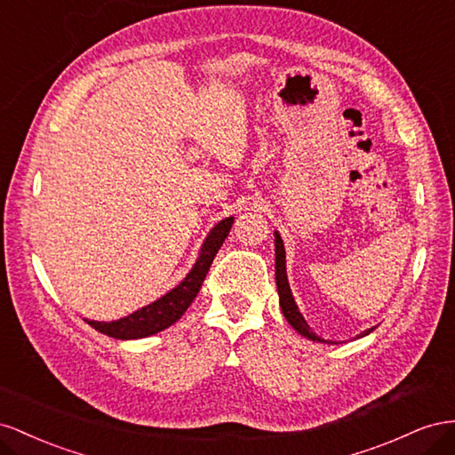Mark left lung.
Masks as SVG:
<instances>
[{
	"label": "left lung",
	"instance_id": "1",
	"mask_svg": "<svg viewBox=\"0 0 455 455\" xmlns=\"http://www.w3.org/2000/svg\"><path fill=\"white\" fill-rule=\"evenodd\" d=\"M275 248H276V285H278V295H280V308L282 313L285 316V320L290 322V326L299 331L303 337H307V339L310 341H320V343H331V341H323L320 339V337L310 330V326L307 323V320L303 318V315L299 313V308H297V303L293 299L291 295V290H290V282H288V272H285V250H283V242L280 238L278 232H275ZM375 328H370L366 330L362 335H368L371 333Z\"/></svg>",
	"mask_w": 455,
	"mask_h": 455
}]
</instances>
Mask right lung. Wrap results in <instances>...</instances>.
I'll use <instances>...</instances> for the list:
<instances>
[{"label": "right lung", "instance_id": "1", "mask_svg": "<svg viewBox=\"0 0 455 455\" xmlns=\"http://www.w3.org/2000/svg\"><path fill=\"white\" fill-rule=\"evenodd\" d=\"M232 223H235V217H227L223 220H219V223L210 230L207 238L204 240L200 257L196 259L192 270L183 278V282L175 285L172 291L162 295L158 301L142 307L135 310L133 315L120 320L97 322V320L85 318V322L91 328H95L97 331L105 333L108 337H114V339H140V337H148L165 328H170L172 323H175L180 316L185 315V310L190 307L194 297L198 295L207 270H210L217 251L220 250V245H223L225 238L228 236Z\"/></svg>", "mask_w": 455, "mask_h": 455}]
</instances>
